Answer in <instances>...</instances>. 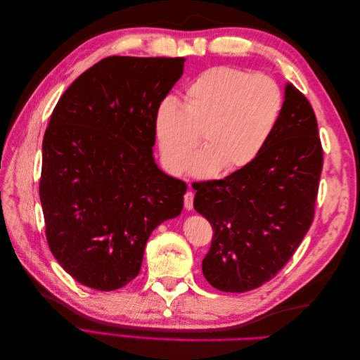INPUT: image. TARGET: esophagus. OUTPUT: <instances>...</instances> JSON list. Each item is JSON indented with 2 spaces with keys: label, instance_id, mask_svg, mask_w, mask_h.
<instances>
[{
  "label": "esophagus",
  "instance_id": "obj_1",
  "mask_svg": "<svg viewBox=\"0 0 360 360\" xmlns=\"http://www.w3.org/2000/svg\"><path fill=\"white\" fill-rule=\"evenodd\" d=\"M193 198H195V193L192 191H188L186 193H184V209L186 210L193 209Z\"/></svg>",
  "mask_w": 360,
  "mask_h": 360
}]
</instances>
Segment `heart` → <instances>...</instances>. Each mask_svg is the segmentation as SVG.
<instances>
[{"label": "heart", "mask_w": 360, "mask_h": 360, "mask_svg": "<svg viewBox=\"0 0 360 360\" xmlns=\"http://www.w3.org/2000/svg\"><path fill=\"white\" fill-rule=\"evenodd\" d=\"M282 103L279 85L269 76L226 66L205 70L184 91V108L172 97L159 105L155 134L162 158L172 172H183L202 136L193 176L242 169L266 147Z\"/></svg>", "instance_id": "b5f03b06"}]
</instances>
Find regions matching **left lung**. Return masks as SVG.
I'll return each mask as SVG.
<instances>
[{"instance_id": "left-lung-1", "label": "left lung", "mask_w": 360, "mask_h": 360, "mask_svg": "<svg viewBox=\"0 0 360 360\" xmlns=\"http://www.w3.org/2000/svg\"><path fill=\"white\" fill-rule=\"evenodd\" d=\"M323 147L309 101L291 84L279 122L250 165L221 180L192 184L193 207L213 228L202 274L226 292L275 278L314 221Z\"/></svg>"}]
</instances>
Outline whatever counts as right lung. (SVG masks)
Returning a JSON list of instances; mask_svg holds the SVG:
<instances>
[{"instance_id": "1", "label": "right lung", "mask_w": 360, "mask_h": 360, "mask_svg": "<svg viewBox=\"0 0 360 360\" xmlns=\"http://www.w3.org/2000/svg\"><path fill=\"white\" fill-rule=\"evenodd\" d=\"M184 58L96 63L56 105L43 136L39 195L52 255L79 284L112 291L134 281L146 243L180 214L186 183L153 159L155 115Z\"/></svg>"}]
</instances>
